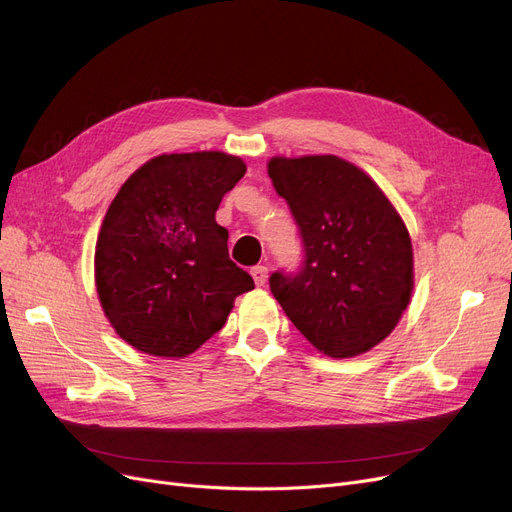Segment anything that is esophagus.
Listing matches in <instances>:
<instances>
[{
  "label": "esophagus",
  "mask_w": 512,
  "mask_h": 512,
  "mask_svg": "<svg viewBox=\"0 0 512 512\" xmlns=\"http://www.w3.org/2000/svg\"><path fill=\"white\" fill-rule=\"evenodd\" d=\"M250 273H252L256 285H264V283H266V277H269V269H266V266H262V264L254 266V269H252Z\"/></svg>",
  "instance_id": "esophagus-1"
}]
</instances>
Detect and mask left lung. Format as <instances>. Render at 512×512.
Masks as SVG:
<instances>
[{"instance_id":"1","label":"left lung","mask_w":512,"mask_h":512,"mask_svg":"<svg viewBox=\"0 0 512 512\" xmlns=\"http://www.w3.org/2000/svg\"><path fill=\"white\" fill-rule=\"evenodd\" d=\"M269 177L298 225L304 260L275 271L273 296L331 358L371 350L394 331L412 294V246L377 183L337 156L273 158Z\"/></svg>"}]
</instances>
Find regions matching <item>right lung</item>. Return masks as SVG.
<instances>
[{
    "instance_id": "1",
    "label": "right lung",
    "mask_w": 512,
    "mask_h": 512,
    "mask_svg": "<svg viewBox=\"0 0 512 512\" xmlns=\"http://www.w3.org/2000/svg\"><path fill=\"white\" fill-rule=\"evenodd\" d=\"M243 175V160L223 152L162 154L116 193L97 237L95 285L133 348L166 358L196 352L223 329L233 300L254 289L214 218Z\"/></svg>"
}]
</instances>
